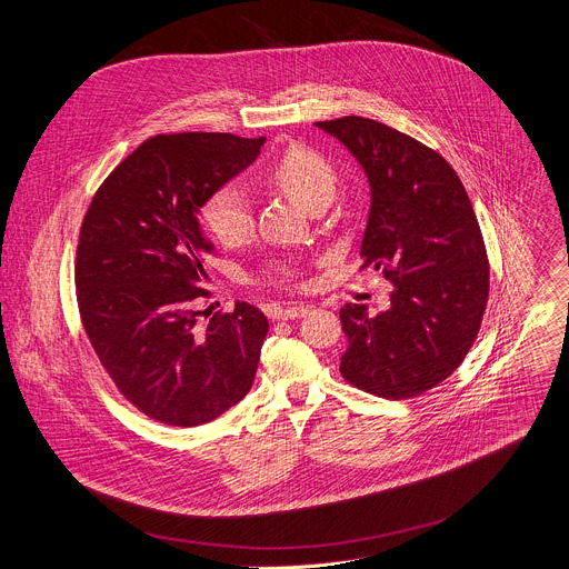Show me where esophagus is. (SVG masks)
<instances>
[{"label":"esophagus","instance_id":"esophagus-1","mask_svg":"<svg viewBox=\"0 0 569 569\" xmlns=\"http://www.w3.org/2000/svg\"><path fill=\"white\" fill-rule=\"evenodd\" d=\"M308 310H310V306H303V303L288 306L281 310V319H297V317H303Z\"/></svg>","mask_w":569,"mask_h":569}]
</instances>
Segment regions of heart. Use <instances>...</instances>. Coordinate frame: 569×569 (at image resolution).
<instances>
[{
  "label": "heart",
  "instance_id": "obj_1",
  "mask_svg": "<svg viewBox=\"0 0 569 569\" xmlns=\"http://www.w3.org/2000/svg\"><path fill=\"white\" fill-rule=\"evenodd\" d=\"M268 176L308 211L323 200H331L336 191V171L331 161L303 143H290L281 150L270 164ZM202 222L222 246L246 242L254 231V213L248 193L236 184L216 189L202 207ZM270 277L277 283H288L292 270L286 263H274L270 266Z\"/></svg>",
  "mask_w": 569,
  "mask_h": 569
}]
</instances>
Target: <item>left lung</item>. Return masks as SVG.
I'll use <instances>...</instances> for the list:
<instances>
[{
  "mask_svg": "<svg viewBox=\"0 0 569 569\" xmlns=\"http://www.w3.org/2000/svg\"><path fill=\"white\" fill-rule=\"evenodd\" d=\"M360 161L371 189L362 268L393 286L389 308L340 310V373L380 398H412L446 380L472 347L489 299V259L468 193L448 161L380 121H317Z\"/></svg>",
  "mask_w": 569,
  "mask_h": 569,
  "instance_id": "1",
  "label": "left lung"
}]
</instances>
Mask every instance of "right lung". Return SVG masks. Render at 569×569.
Instances as JSON below:
<instances>
[{
    "label": "right lung",
    "mask_w": 569,
    "mask_h": 569,
    "mask_svg": "<svg viewBox=\"0 0 569 569\" xmlns=\"http://www.w3.org/2000/svg\"><path fill=\"white\" fill-rule=\"evenodd\" d=\"M263 143L229 132L150 137L99 187L80 227L83 329L123 398L159 423H209L254 382L268 317L238 301L200 321L213 246L198 211Z\"/></svg>",
    "instance_id": "right-lung-1"
}]
</instances>
